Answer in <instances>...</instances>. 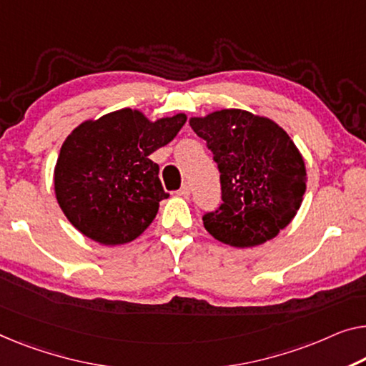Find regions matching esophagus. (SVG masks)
Listing matches in <instances>:
<instances>
[{
  "label": "esophagus",
  "instance_id": "esophagus-1",
  "mask_svg": "<svg viewBox=\"0 0 366 366\" xmlns=\"http://www.w3.org/2000/svg\"><path fill=\"white\" fill-rule=\"evenodd\" d=\"M177 194L181 195V197H189V195H190V185L187 182L182 184V187H181V190H179Z\"/></svg>",
  "mask_w": 366,
  "mask_h": 366
}]
</instances>
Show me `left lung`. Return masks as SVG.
<instances>
[{"instance_id":"8db88e82","label":"left lung","mask_w":366,"mask_h":366,"mask_svg":"<svg viewBox=\"0 0 366 366\" xmlns=\"http://www.w3.org/2000/svg\"><path fill=\"white\" fill-rule=\"evenodd\" d=\"M220 171L223 204L204 218L218 242L249 248L274 238L302 204V154L280 124L238 108L190 118Z\"/></svg>"}]
</instances>
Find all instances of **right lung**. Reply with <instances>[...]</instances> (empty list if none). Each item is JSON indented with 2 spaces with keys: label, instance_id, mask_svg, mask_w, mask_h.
<instances>
[{
  "label": "right lung",
  "instance_id": "right-lung-1",
  "mask_svg": "<svg viewBox=\"0 0 366 366\" xmlns=\"http://www.w3.org/2000/svg\"><path fill=\"white\" fill-rule=\"evenodd\" d=\"M185 119L177 113L149 122L139 110L123 108L79 124L54 169V190L67 220L107 247L138 238L169 197L149 154L171 143Z\"/></svg>",
  "mask_w": 366,
  "mask_h": 366
}]
</instances>
